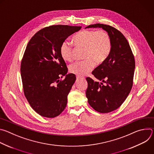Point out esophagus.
<instances>
[{"label":"esophagus","mask_w":154,"mask_h":154,"mask_svg":"<svg viewBox=\"0 0 154 154\" xmlns=\"http://www.w3.org/2000/svg\"><path fill=\"white\" fill-rule=\"evenodd\" d=\"M83 80L84 79V77H80V76H77V80Z\"/></svg>","instance_id":"34e87169"}]
</instances>
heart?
Returning <instances> with one entry per match:
<instances>
[{"mask_svg": "<svg viewBox=\"0 0 154 154\" xmlns=\"http://www.w3.org/2000/svg\"><path fill=\"white\" fill-rule=\"evenodd\" d=\"M72 41L77 47L85 48L84 61H77L69 66L71 73L78 76L88 74L94 68L95 63L100 64L108 57L112 49L111 39L104 30H85L75 35ZM61 58L65 61H71L73 58L72 46L64 41L60 48Z\"/></svg>", "mask_w": 154, "mask_h": 154, "instance_id": "heart-1", "label": "heart"}]
</instances>
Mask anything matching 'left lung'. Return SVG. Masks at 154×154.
Here are the masks:
<instances>
[{
  "mask_svg": "<svg viewBox=\"0 0 154 154\" xmlns=\"http://www.w3.org/2000/svg\"><path fill=\"white\" fill-rule=\"evenodd\" d=\"M102 28L111 39L112 49L107 58L92 72L100 81L86 78V96L90 106L101 113L113 112L125 101L133 86L135 62L129 44L123 34L108 25L96 24L86 28Z\"/></svg>",
  "mask_w": 154,
  "mask_h": 154,
  "instance_id": "1",
  "label": "left lung"
}]
</instances>
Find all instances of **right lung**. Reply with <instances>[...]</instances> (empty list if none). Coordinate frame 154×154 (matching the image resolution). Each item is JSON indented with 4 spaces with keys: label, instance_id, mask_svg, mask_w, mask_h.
<instances>
[{
    "label": "right lung",
    "instance_id": "1",
    "mask_svg": "<svg viewBox=\"0 0 154 154\" xmlns=\"http://www.w3.org/2000/svg\"><path fill=\"white\" fill-rule=\"evenodd\" d=\"M81 28L67 25L45 27L33 36L26 47L20 64L24 93L32 108L42 116L55 118L67 105L68 95L76 77L74 74H67L60 48Z\"/></svg>",
    "mask_w": 154,
    "mask_h": 154
}]
</instances>
